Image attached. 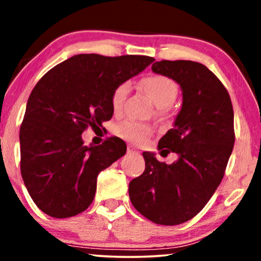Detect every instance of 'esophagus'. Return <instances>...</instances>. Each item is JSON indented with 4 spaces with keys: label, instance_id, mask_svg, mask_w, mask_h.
I'll return each instance as SVG.
<instances>
[{
    "label": "esophagus",
    "instance_id": "esophagus-1",
    "mask_svg": "<svg viewBox=\"0 0 261 261\" xmlns=\"http://www.w3.org/2000/svg\"><path fill=\"white\" fill-rule=\"evenodd\" d=\"M127 153H134V154H139L140 151L137 148H135L134 146H127Z\"/></svg>",
    "mask_w": 261,
    "mask_h": 261
}]
</instances>
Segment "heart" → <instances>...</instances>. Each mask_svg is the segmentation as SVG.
<instances>
[{
    "instance_id": "obj_1",
    "label": "heart",
    "mask_w": 261,
    "mask_h": 261,
    "mask_svg": "<svg viewBox=\"0 0 261 261\" xmlns=\"http://www.w3.org/2000/svg\"><path fill=\"white\" fill-rule=\"evenodd\" d=\"M143 88L147 94L158 107V115H162L167 108L174 103L178 97V85L172 79L162 74L149 76L143 80ZM130 82H122L114 88L112 93V108L113 112L119 114L124 108L128 92H130ZM114 134L120 139L133 143L143 142L152 134V127L147 124L135 120H122L114 126Z\"/></svg>"
}]
</instances>
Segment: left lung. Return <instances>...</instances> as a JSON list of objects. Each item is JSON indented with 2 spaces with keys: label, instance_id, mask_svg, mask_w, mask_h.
Returning a JSON list of instances; mask_svg holds the SVG:
<instances>
[{
  "label": "left lung",
  "instance_id": "1",
  "mask_svg": "<svg viewBox=\"0 0 261 261\" xmlns=\"http://www.w3.org/2000/svg\"><path fill=\"white\" fill-rule=\"evenodd\" d=\"M152 71L181 88L174 127L158 142L161 154L174 152L179 158L166 164L143 152L145 172L130 181L128 195L142 216L174 226L196 216L222 180L234 145V115L228 92L205 65L162 60Z\"/></svg>",
  "mask_w": 261,
  "mask_h": 261
}]
</instances>
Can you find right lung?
<instances>
[{"instance_id": "obj_1", "label": "right lung", "mask_w": 261, "mask_h": 261, "mask_svg": "<svg viewBox=\"0 0 261 261\" xmlns=\"http://www.w3.org/2000/svg\"><path fill=\"white\" fill-rule=\"evenodd\" d=\"M153 58L81 54L39 80L20 125V173L29 195L55 218L76 216L94 199L97 176L126 152L119 137L87 147L81 135L113 116L116 86L142 72Z\"/></svg>"}]
</instances>
